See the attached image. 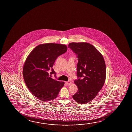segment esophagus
<instances>
[{"label": "esophagus", "instance_id": "obj_1", "mask_svg": "<svg viewBox=\"0 0 132 132\" xmlns=\"http://www.w3.org/2000/svg\"><path fill=\"white\" fill-rule=\"evenodd\" d=\"M66 83L67 84V85H70L72 83V82L70 81H66Z\"/></svg>", "mask_w": 132, "mask_h": 132}]
</instances>
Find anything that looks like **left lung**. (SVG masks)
<instances>
[{
	"label": "left lung",
	"instance_id": "1",
	"mask_svg": "<svg viewBox=\"0 0 132 132\" xmlns=\"http://www.w3.org/2000/svg\"><path fill=\"white\" fill-rule=\"evenodd\" d=\"M68 47L77 54L78 59V79L74 81L78 87V91L72 98L78 103L86 104L96 97L105 83V60L101 53L88 43L72 42L69 44Z\"/></svg>",
	"mask_w": 132,
	"mask_h": 132
}]
</instances>
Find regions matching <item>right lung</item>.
<instances>
[{"mask_svg":"<svg viewBox=\"0 0 132 132\" xmlns=\"http://www.w3.org/2000/svg\"><path fill=\"white\" fill-rule=\"evenodd\" d=\"M67 51L66 45L60 44H40L27 56L23 67V76L26 86L31 93L42 101L56 98L64 85L63 81L53 79L49 76L55 72L52 67L58 56Z\"/></svg>","mask_w":132,"mask_h":132,"instance_id":"add662e5","label":"right lung"}]
</instances>
